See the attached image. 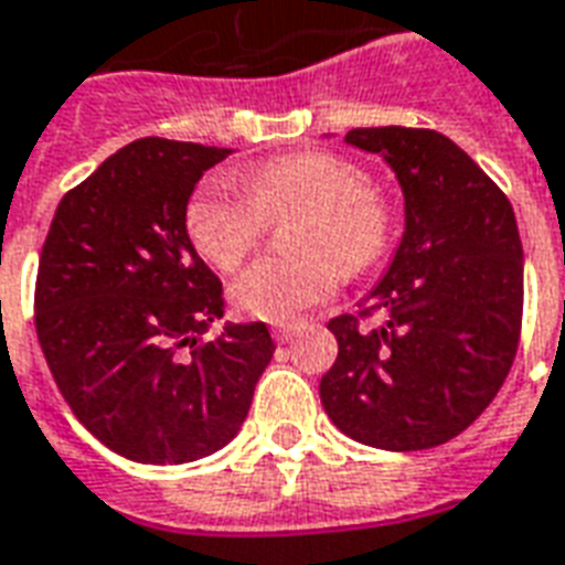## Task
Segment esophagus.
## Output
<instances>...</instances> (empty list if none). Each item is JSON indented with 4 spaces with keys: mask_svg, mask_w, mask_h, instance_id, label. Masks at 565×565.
I'll return each instance as SVG.
<instances>
[{
    "mask_svg": "<svg viewBox=\"0 0 565 565\" xmlns=\"http://www.w3.org/2000/svg\"><path fill=\"white\" fill-rule=\"evenodd\" d=\"M295 333H298L295 324H277V328H274V339H277V342H288V339H295Z\"/></svg>",
    "mask_w": 565,
    "mask_h": 565,
    "instance_id": "esophagus-1",
    "label": "esophagus"
}]
</instances>
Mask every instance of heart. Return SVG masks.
<instances>
[{
  "label": "heart",
  "mask_w": 565,
  "mask_h": 565,
  "mask_svg": "<svg viewBox=\"0 0 565 565\" xmlns=\"http://www.w3.org/2000/svg\"><path fill=\"white\" fill-rule=\"evenodd\" d=\"M295 258H265L235 282V303L262 321H295L337 291L339 270L360 274L393 237V205L366 172L330 151L267 160L241 178H211L186 202V235L207 265L232 274L265 235V220L291 217Z\"/></svg>",
  "instance_id": "b5f03b06"
}]
</instances>
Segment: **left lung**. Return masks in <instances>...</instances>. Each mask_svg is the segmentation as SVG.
Segmentation results:
<instances>
[{
  "mask_svg": "<svg viewBox=\"0 0 565 565\" xmlns=\"http://www.w3.org/2000/svg\"><path fill=\"white\" fill-rule=\"evenodd\" d=\"M405 193V235L358 316L330 318L337 363L318 384L339 431L379 449L461 435L503 387L521 339L524 256L507 193L426 127H358ZM381 315L369 331L362 321Z\"/></svg>",
  "mask_w": 565,
  "mask_h": 565,
  "instance_id": "1",
  "label": "left lung"
}]
</instances>
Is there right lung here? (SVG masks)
I'll use <instances>...</instances> for the list:
<instances>
[{"mask_svg": "<svg viewBox=\"0 0 565 565\" xmlns=\"http://www.w3.org/2000/svg\"><path fill=\"white\" fill-rule=\"evenodd\" d=\"M228 148L146 137L67 190L35 279V330L76 419L142 465L205 459L247 419L274 358L265 321L202 330L223 282L186 235V202Z\"/></svg>", "mask_w": 565, "mask_h": 565, "instance_id": "1", "label": "right lung"}]
</instances>
